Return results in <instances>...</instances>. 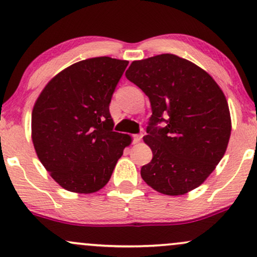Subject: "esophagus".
Here are the masks:
<instances>
[{
	"label": "esophagus",
	"mask_w": 257,
	"mask_h": 257,
	"mask_svg": "<svg viewBox=\"0 0 257 257\" xmlns=\"http://www.w3.org/2000/svg\"><path fill=\"white\" fill-rule=\"evenodd\" d=\"M132 138H133V143H139V141L143 139V133H139V134L132 135Z\"/></svg>",
	"instance_id": "obj_1"
}]
</instances>
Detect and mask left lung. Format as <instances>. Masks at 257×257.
<instances>
[{
    "label": "left lung",
    "instance_id": "8db88e82",
    "mask_svg": "<svg viewBox=\"0 0 257 257\" xmlns=\"http://www.w3.org/2000/svg\"><path fill=\"white\" fill-rule=\"evenodd\" d=\"M125 77L149 96L152 108L144 141L153 157L141 178L168 196L198 187L223 157L231 135L222 90L204 70L174 54L133 61Z\"/></svg>",
    "mask_w": 257,
    "mask_h": 257
}]
</instances>
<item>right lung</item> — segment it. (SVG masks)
<instances>
[{
    "label": "right lung",
    "instance_id": "1",
    "mask_svg": "<svg viewBox=\"0 0 257 257\" xmlns=\"http://www.w3.org/2000/svg\"><path fill=\"white\" fill-rule=\"evenodd\" d=\"M128 61H78L44 87L34 106L32 143L38 159L65 190L93 193L107 184L129 135L113 132L110 102Z\"/></svg>",
    "mask_w": 257,
    "mask_h": 257
}]
</instances>
